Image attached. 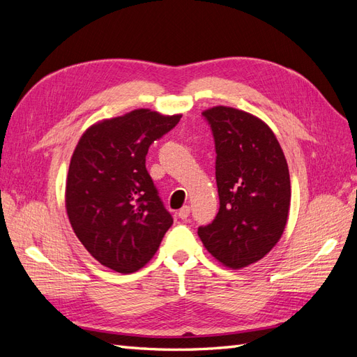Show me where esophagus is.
Returning a JSON list of instances; mask_svg holds the SVG:
<instances>
[{"instance_id": "obj_1", "label": "esophagus", "mask_w": 357, "mask_h": 357, "mask_svg": "<svg viewBox=\"0 0 357 357\" xmlns=\"http://www.w3.org/2000/svg\"><path fill=\"white\" fill-rule=\"evenodd\" d=\"M178 218L181 219V220H186L188 218H189V214H190V207L189 205H185V207H181L180 210H178Z\"/></svg>"}]
</instances>
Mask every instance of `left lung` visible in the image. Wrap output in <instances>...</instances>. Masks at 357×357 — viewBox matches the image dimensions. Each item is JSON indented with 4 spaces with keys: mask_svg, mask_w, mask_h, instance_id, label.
Masks as SVG:
<instances>
[{
    "mask_svg": "<svg viewBox=\"0 0 357 357\" xmlns=\"http://www.w3.org/2000/svg\"><path fill=\"white\" fill-rule=\"evenodd\" d=\"M215 144L220 208L199 226L204 247L225 266L240 269L273 250L290 208V177L274 132L261 119L232 107L202 112Z\"/></svg>",
    "mask_w": 357,
    "mask_h": 357,
    "instance_id": "8db88e82",
    "label": "left lung"
}]
</instances>
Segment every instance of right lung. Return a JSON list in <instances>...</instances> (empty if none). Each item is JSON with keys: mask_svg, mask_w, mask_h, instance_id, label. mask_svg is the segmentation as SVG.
<instances>
[{"mask_svg": "<svg viewBox=\"0 0 357 357\" xmlns=\"http://www.w3.org/2000/svg\"><path fill=\"white\" fill-rule=\"evenodd\" d=\"M180 117L138 109L92 125L74 149L66 186L70 223L86 250L116 273L143 268L172 225L146 155Z\"/></svg>", "mask_w": 357, "mask_h": 357, "instance_id": "right-lung-1", "label": "right lung"}]
</instances>
